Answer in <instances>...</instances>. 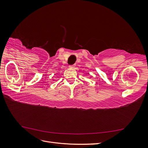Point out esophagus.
<instances>
[{"label": "esophagus", "instance_id": "esophagus-1", "mask_svg": "<svg viewBox=\"0 0 148 148\" xmlns=\"http://www.w3.org/2000/svg\"><path fill=\"white\" fill-rule=\"evenodd\" d=\"M69 67H70V69H75V65H70V66H69Z\"/></svg>", "mask_w": 148, "mask_h": 148}]
</instances>
